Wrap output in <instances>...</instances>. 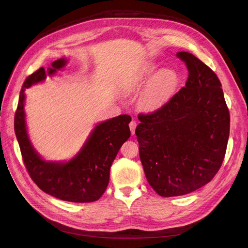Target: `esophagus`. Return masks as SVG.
I'll list each match as a JSON object with an SVG mask.
<instances>
[{
	"mask_svg": "<svg viewBox=\"0 0 248 248\" xmlns=\"http://www.w3.org/2000/svg\"><path fill=\"white\" fill-rule=\"evenodd\" d=\"M136 127H137V122L134 121V120H132V121L129 123V128L132 134L134 133V130H136Z\"/></svg>",
	"mask_w": 248,
	"mask_h": 248,
	"instance_id": "1",
	"label": "esophagus"
}]
</instances>
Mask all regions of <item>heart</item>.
Masks as SVG:
<instances>
[{
	"label": "heart",
	"mask_w": 248,
	"mask_h": 248,
	"mask_svg": "<svg viewBox=\"0 0 248 248\" xmlns=\"http://www.w3.org/2000/svg\"><path fill=\"white\" fill-rule=\"evenodd\" d=\"M156 67L147 66V68L133 78L128 86V90H136L153 77ZM178 84V74L171 69L159 71L150 82L146 91L140 97V106L145 109H154L166 102L169 97L175 91Z\"/></svg>",
	"instance_id": "b5f03b06"
}]
</instances>
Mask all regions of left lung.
Instances as JSON below:
<instances>
[{"label": "left lung", "mask_w": 248, "mask_h": 248, "mask_svg": "<svg viewBox=\"0 0 248 248\" xmlns=\"http://www.w3.org/2000/svg\"><path fill=\"white\" fill-rule=\"evenodd\" d=\"M185 87L152 112L140 114V158L149 184L161 197L190 193L219 170L230 134V111L220 80L200 59L186 51Z\"/></svg>", "instance_id": "obj_1"}]
</instances>
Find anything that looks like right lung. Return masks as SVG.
Segmentation results:
<instances>
[{
    "label": "right lung",
    "instance_id": "obj_1",
    "mask_svg": "<svg viewBox=\"0 0 248 248\" xmlns=\"http://www.w3.org/2000/svg\"><path fill=\"white\" fill-rule=\"evenodd\" d=\"M64 59L52 62L48 74L65 65ZM46 77L43 67L29 76L20 90L14 117V130L22 161L30 177L39 188L62 201L91 202L99 200L109 181V170L119 149L130 137L131 117L120 115L95 127L81 151L66 163L46 162L35 152L29 140L25 122V90Z\"/></svg>",
    "mask_w": 248,
    "mask_h": 248
}]
</instances>
